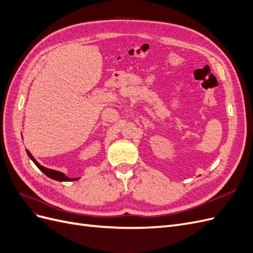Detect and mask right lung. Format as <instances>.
I'll return each instance as SVG.
<instances>
[{"label": "right lung", "mask_w": 253, "mask_h": 253, "mask_svg": "<svg viewBox=\"0 0 253 253\" xmlns=\"http://www.w3.org/2000/svg\"><path fill=\"white\" fill-rule=\"evenodd\" d=\"M26 152H27V154H28L29 158L32 159L33 162L35 163V165H36L38 168H39V169H40L45 175L48 176V177H50V178H52V179H55V180H58V181H72V180H77V179H79V178H70V177H67V176H65L63 173H61V172H59V171L47 169V168H45V167L41 166L39 163H38L37 160L34 158V156H33L32 154H30L29 151L26 150Z\"/></svg>", "instance_id": "1"}]
</instances>
